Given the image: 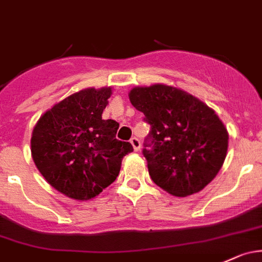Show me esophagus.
I'll return each instance as SVG.
<instances>
[{
  "mask_svg": "<svg viewBox=\"0 0 262 262\" xmlns=\"http://www.w3.org/2000/svg\"><path fill=\"white\" fill-rule=\"evenodd\" d=\"M130 143H132V145H133V148H134V150H136V152L140 150V140L137 138V137H133V138L130 139Z\"/></svg>",
  "mask_w": 262,
  "mask_h": 262,
  "instance_id": "1",
  "label": "esophagus"
}]
</instances>
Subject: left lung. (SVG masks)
<instances>
[{
  "mask_svg": "<svg viewBox=\"0 0 262 262\" xmlns=\"http://www.w3.org/2000/svg\"><path fill=\"white\" fill-rule=\"evenodd\" d=\"M129 99L150 125L143 154L154 183L177 197L205 188L221 169L228 148L227 129L214 110L164 84L133 88Z\"/></svg>",
  "mask_w": 262,
  "mask_h": 262,
  "instance_id": "left-lung-1",
  "label": "left lung"
}]
</instances>
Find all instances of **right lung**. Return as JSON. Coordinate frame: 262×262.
Instances as JSON below:
<instances>
[{"mask_svg": "<svg viewBox=\"0 0 262 262\" xmlns=\"http://www.w3.org/2000/svg\"><path fill=\"white\" fill-rule=\"evenodd\" d=\"M112 88H88L55 104L32 130L31 156L49 184L65 196L92 200L117 180L133 152L115 138L119 123L104 120Z\"/></svg>", "mask_w": 262, "mask_h": 262, "instance_id": "1", "label": "right lung"}]
</instances>
